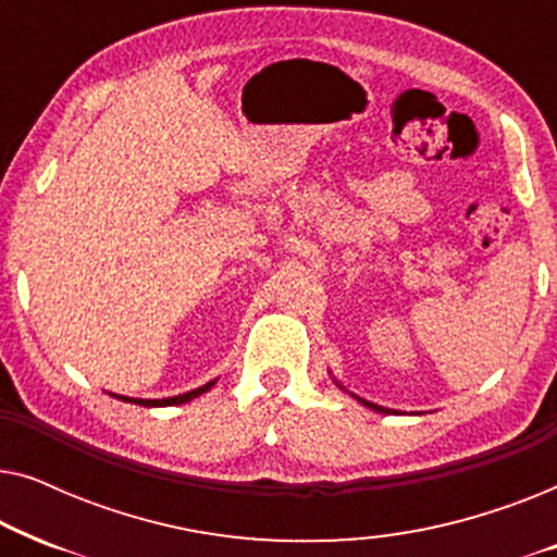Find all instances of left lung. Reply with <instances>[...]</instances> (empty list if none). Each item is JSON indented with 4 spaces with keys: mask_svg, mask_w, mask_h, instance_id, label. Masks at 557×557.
I'll return each instance as SVG.
<instances>
[{
    "mask_svg": "<svg viewBox=\"0 0 557 557\" xmlns=\"http://www.w3.org/2000/svg\"><path fill=\"white\" fill-rule=\"evenodd\" d=\"M334 383H337V380H334ZM339 385V383H337ZM342 387V385H339ZM342 391H345V387H342ZM355 395V393H352ZM355 398H357V395H355ZM357 400H360L362 403V406H368V408H372V410H377V413H391V410H387V408H383V406H377V403H370V400H362V398H357Z\"/></svg>",
    "mask_w": 557,
    "mask_h": 557,
    "instance_id": "1",
    "label": "left lung"
}]
</instances>
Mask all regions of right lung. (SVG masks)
<instances>
[{
  "instance_id": "right-lung-1",
  "label": "right lung",
  "mask_w": 557,
  "mask_h": 557,
  "mask_svg": "<svg viewBox=\"0 0 557 557\" xmlns=\"http://www.w3.org/2000/svg\"><path fill=\"white\" fill-rule=\"evenodd\" d=\"M212 385H215V380H210V383H205L202 387H195V391H189V393L174 395V398H162V400H147V398H126V395H116V393H109V395H113V398H119V400H126V403H136V406H144V408H164V406H182V403H187V400L197 398V395L208 393Z\"/></svg>"
}]
</instances>
